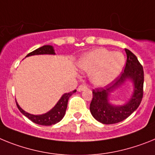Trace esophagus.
Here are the masks:
<instances>
[{
	"instance_id": "esophagus-1",
	"label": "esophagus",
	"mask_w": 155,
	"mask_h": 155,
	"mask_svg": "<svg viewBox=\"0 0 155 155\" xmlns=\"http://www.w3.org/2000/svg\"><path fill=\"white\" fill-rule=\"evenodd\" d=\"M85 89H87V86H86L85 84H82V85L79 86V87H78V91H79V92H81V91H83V90H85Z\"/></svg>"
}]
</instances>
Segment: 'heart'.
I'll return each mask as SVG.
<instances>
[{"label": "heart", "mask_w": 155, "mask_h": 155, "mask_svg": "<svg viewBox=\"0 0 155 155\" xmlns=\"http://www.w3.org/2000/svg\"><path fill=\"white\" fill-rule=\"evenodd\" d=\"M125 58L121 53H113L107 49H97L83 56L79 67L91 73V82L97 87L108 85L122 72Z\"/></svg>", "instance_id": "heart-1"}]
</instances>
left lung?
I'll return each instance as SVG.
<instances>
[{
	"mask_svg": "<svg viewBox=\"0 0 155 155\" xmlns=\"http://www.w3.org/2000/svg\"><path fill=\"white\" fill-rule=\"evenodd\" d=\"M127 60L124 71L115 82L104 87L93 90V98L90 110L94 118L103 124H115L127 118L137 109L143 95V69L134 54L125 49ZM127 79L134 83V94L130 101L123 106H115L109 103L108 96L120 87Z\"/></svg>",
	"mask_w": 155,
	"mask_h": 155,
	"instance_id": "obj_1",
	"label": "left lung"
}]
</instances>
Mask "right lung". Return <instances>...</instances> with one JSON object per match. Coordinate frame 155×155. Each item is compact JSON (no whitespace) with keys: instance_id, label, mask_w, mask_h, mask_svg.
I'll use <instances>...</instances> for the list:
<instances>
[{"instance_id":"add662e5","label":"right lung","mask_w":155,"mask_h":155,"mask_svg":"<svg viewBox=\"0 0 155 155\" xmlns=\"http://www.w3.org/2000/svg\"><path fill=\"white\" fill-rule=\"evenodd\" d=\"M36 54H55V53L52 46L44 45L28 54L26 57ZM76 92V91L75 90L72 92L63 94L62 97L60 98V100L56 104V105L51 111L45 113V114H43V115H31L29 113L25 112L24 110L21 109L17 102H16V105L18 107V110L21 111V113H22L25 117H27L29 119H30L32 122H33L36 124L41 125V126H51V125L56 124L57 122H60L62 119L63 117L64 116V114H65V111H66L68 98Z\"/></svg>"}]
</instances>
